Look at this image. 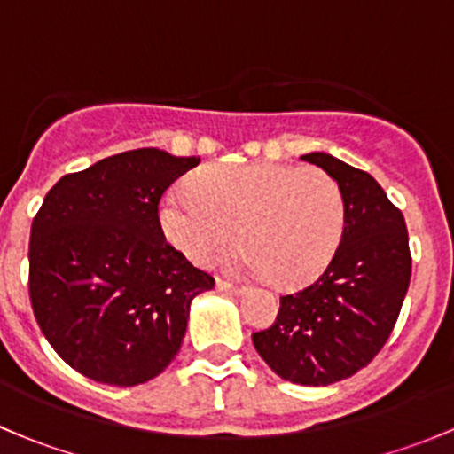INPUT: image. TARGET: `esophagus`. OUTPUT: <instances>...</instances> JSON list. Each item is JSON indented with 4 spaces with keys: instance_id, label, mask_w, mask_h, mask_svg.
Listing matches in <instances>:
<instances>
[{
    "instance_id": "1",
    "label": "esophagus",
    "mask_w": 454,
    "mask_h": 454,
    "mask_svg": "<svg viewBox=\"0 0 454 454\" xmlns=\"http://www.w3.org/2000/svg\"><path fill=\"white\" fill-rule=\"evenodd\" d=\"M217 290L219 292H226V294H241V292H244V287L237 286V283L223 281V278H217Z\"/></svg>"
}]
</instances>
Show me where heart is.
Segmentation results:
<instances>
[{
  "mask_svg": "<svg viewBox=\"0 0 454 454\" xmlns=\"http://www.w3.org/2000/svg\"><path fill=\"white\" fill-rule=\"evenodd\" d=\"M160 228L191 263L208 268L239 237L241 263L278 287L312 281L329 265L345 228L336 180L281 162L219 164L160 204Z\"/></svg>",
  "mask_w": 454,
  "mask_h": 454,
  "instance_id": "1",
  "label": "heart"
}]
</instances>
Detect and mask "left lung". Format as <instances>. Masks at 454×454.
Returning a JSON list of instances; mask_svg holds the SVG:
<instances>
[{
    "label": "left lung",
    "mask_w": 454,
    "mask_h": 454,
    "mask_svg": "<svg viewBox=\"0 0 454 454\" xmlns=\"http://www.w3.org/2000/svg\"><path fill=\"white\" fill-rule=\"evenodd\" d=\"M303 160L338 182L345 228L323 274L281 296L277 320L253 342L283 380L327 387L367 367L391 336L411 281L409 232L369 173L323 151Z\"/></svg>",
    "instance_id": "left-lung-1"
}]
</instances>
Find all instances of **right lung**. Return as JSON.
Masks as SVG:
<instances>
[{"label":"right lung","mask_w":454,"mask_h":454,"mask_svg":"<svg viewBox=\"0 0 454 454\" xmlns=\"http://www.w3.org/2000/svg\"><path fill=\"white\" fill-rule=\"evenodd\" d=\"M200 158L134 149L63 176L30 228V303L85 378L136 387L180 351L191 301L215 278L167 244L158 204Z\"/></svg>","instance_id":"1"}]
</instances>
